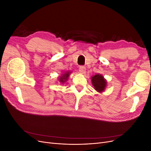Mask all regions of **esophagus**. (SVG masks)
Listing matches in <instances>:
<instances>
[{
  "label": "esophagus",
  "mask_w": 151,
  "mask_h": 151,
  "mask_svg": "<svg viewBox=\"0 0 151 151\" xmlns=\"http://www.w3.org/2000/svg\"><path fill=\"white\" fill-rule=\"evenodd\" d=\"M79 72L81 73V74H84L86 72V67L83 65H81L79 67Z\"/></svg>",
  "instance_id": "esophagus-1"
}]
</instances>
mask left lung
<instances>
[{
	"instance_id": "left-lung-1",
	"label": "left lung",
	"mask_w": 151,
	"mask_h": 151,
	"mask_svg": "<svg viewBox=\"0 0 151 151\" xmlns=\"http://www.w3.org/2000/svg\"><path fill=\"white\" fill-rule=\"evenodd\" d=\"M92 83L94 89L98 92H102L104 90L105 87L106 86V82L104 79V77L99 74H96L92 77L91 78Z\"/></svg>"
}]
</instances>
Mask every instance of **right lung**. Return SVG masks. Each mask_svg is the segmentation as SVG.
I'll return each mask as SVG.
<instances>
[{"label":"right lung","mask_w":151,"mask_h":151,"mask_svg":"<svg viewBox=\"0 0 151 151\" xmlns=\"http://www.w3.org/2000/svg\"><path fill=\"white\" fill-rule=\"evenodd\" d=\"M68 76H69V72H66L65 74L62 75L60 78H59V81H60L61 83H64V82H65L67 80Z\"/></svg>","instance_id":"right-lung-1"}]
</instances>
